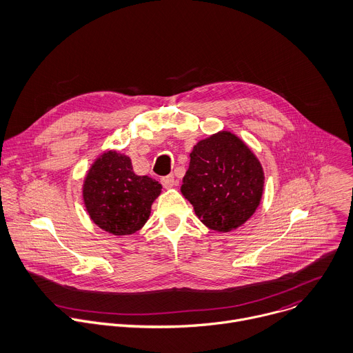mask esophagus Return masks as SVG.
Returning a JSON list of instances; mask_svg holds the SVG:
<instances>
[{
    "instance_id": "obj_1",
    "label": "esophagus",
    "mask_w": 353,
    "mask_h": 353,
    "mask_svg": "<svg viewBox=\"0 0 353 353\" xmlns=\"http://www.w3.org/2000/svg\"><path fill=\"white\" fill-rule=\"evenodd\" d=\"M161 183H163V186L165 189H171V188H174L176 185V181H175L174 175H167L164 178H161Z\"/></svg>"
}]
</instances>
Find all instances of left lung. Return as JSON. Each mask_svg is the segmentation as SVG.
Instances as JSON below:
<instances>
[{"label":"left lung","mask_w":353,"mask_h":353,"mask_svg":"<svg viewBox=\"0 0 353 353\" xmlns=\"http://www.w3.org/2000/svg\"><path fill=\"white\" fill-rule=\"evenodd\" d=\"M189 157L181 192L197 219L217 232L245 224L264 190V171L250 148L235 133L220 130L199 140Z\"/></svg>","instance_id":"8db88e82"}]
</instances>
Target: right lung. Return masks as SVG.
Here are the masks:
<instances>
[{"label": "right lung", "mask_w": 353, "mask_h": 353, "mask_svg": "<svg viewBox=\"0 0 353 353\" xmlns=\"http://www.w3.org/2000/svg\"><path fill=\"white\" fill-rule=\"evenodd\" d=\"M161 188L148 175H136L126 154L105 150L90 165L82 196L89 217L99 228L125 236L148 223Z\"/></svg>", "instance_id": "right-lung-1"}]
</instances>
